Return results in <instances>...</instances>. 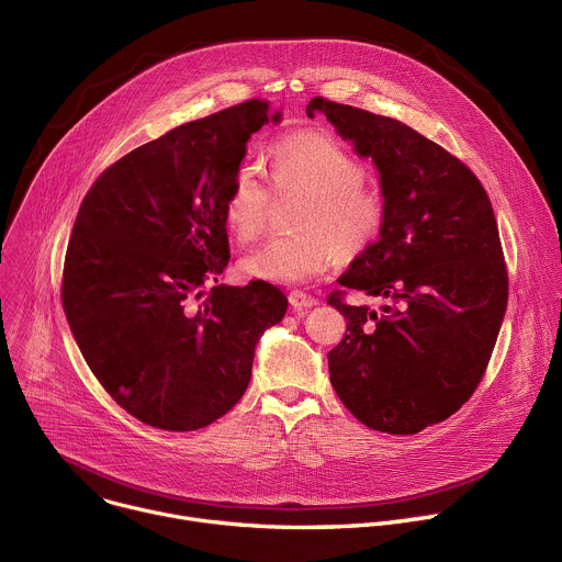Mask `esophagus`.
<instances>
[{
	"label": "esophagus",
	"mask_w": 562,
	"mask_h": 562,
	"mask_svg": "<svg viewBox=\"0 0 562 562\" xmlns=\"http://www.w3.org/2000/svg\"><path fill=\"white\" fill-rule=\"evenodd\" d=\"M289 302L293 308H311L317 304V300L304 291H291L289 293Z\"/></svg>",
	"instance_id": "obj_1"
}]
</instances>
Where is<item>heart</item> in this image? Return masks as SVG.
<instances>
[{"label": "heart", "instance_id": "b5f03b06", "mask_svg": "<svg viewBox=\"0 0 562 562\" xmlns=\"http://www.w3.org/2000/svg\"><path fill=\"white\" fill-rule=\"evenodd\" d=\"M269 182L254 165H240L229 178L225 221L238 240L258 238L271 218L276 199L297 201L295 234L271 238L249 251L240 267L247 276L295 284L328 271L344 254L370 249L389 223V201L366 165L335 136L317 130L295 132L269 149Z\"/></svg>", "mask_w": 562, "mask_h": 562}]
</instances>
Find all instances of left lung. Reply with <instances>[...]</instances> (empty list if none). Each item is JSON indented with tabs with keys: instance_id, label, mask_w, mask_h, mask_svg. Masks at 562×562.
Here are the masks:
<instances>
[{
	"instance_id": "left-lung-1",
	"label": "left lung",
	"mask_w": 562,
	"mask_h": 562,
	"mask_svg": "<svg viewBox=\"0 0 562 562\" xmlns=\"http://www.w3.org/2000/svg\"><path fill=\"white\" fill-rule=\"evenodd\" d=\"M361 156L375 160L389 223L326 302L346 333L330 384L368 428L415 435L454 415L481 384L507 306V267L490 196L474 171L406 123L315 97ZM378 296L383 311L345 302Z\"/></svg>"
}]
</instances>
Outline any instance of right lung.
Wrapping results in <instances>:
<instances>
[{
	"label": "right lung",
	"mask_w": 562,
	"mask_h": 562,
	"mask_svg": "<svg viewBox=\"0 0 562 562\" xmlns=\"http://www.w3.org/2000/svg\"><path fill=\"white\" fill-rule=\"evenodd\" d=\"M269 119L280 121L269 101L249 99L178 125L101 171L79 207L64 313L105 393L151 428L190 432L227 415L260 335L286 313L265 280L213 286L229 265L227 184Z\"/></svg>",
	"instance_id": "right-lung-1"
}]
</instances>
